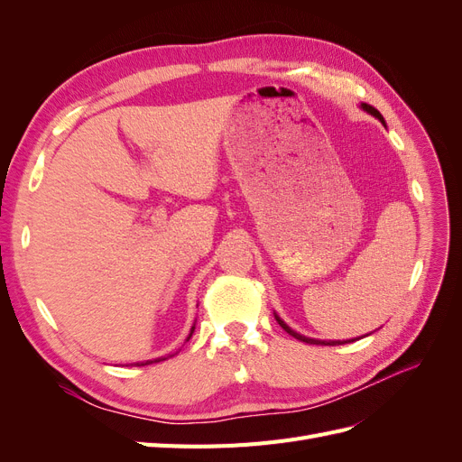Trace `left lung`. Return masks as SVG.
I'll list each match as a JSON object with an SVG mask.
<instances>
[{
  "label": "left lung",
  "mask_w": 462,
  "mask_h": 462,
  "mask_svg": "<svg viewBox=\"0 0 462 462\" xmlns=\"http://www.w3.org/2000/svg\"><path fill=\"white\" fill-rule=\"evenodd\" d=\"M360 107L362 109H365V111H368V114L370 116H374V117H377V119H380L383 125H385V121H383V117H382V114H380V111H377L375 107H372V106H368V104H360ZM275 319L279 321V326H282L289 335H292V337H295V339H299V341H304V343H310V345H345V343H351V341H356V339H348V341H319V339H310V337H304V335H300V333H297V331H292L287 324H285V321L282 319V318H279L277 314H275Z\"/></svg>",
  "instance_id": "8db88e82"
}]
</instances>
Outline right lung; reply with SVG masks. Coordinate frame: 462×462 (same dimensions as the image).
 I'll list each match as a JSON object with an SVG mask.
<instances>
[{"instance_id": "obj_1", "label": "right lung", "mask_w": 462, "mask_h": 462, "mask_svg": "<svg viewBox=\"0 0 462 462\" xmlns=\"http://www.w3.org/2000/svg\"><path fill=\"white\" fill-rule=\"evenodd\" d=\"M192 331H194V326H192V329H190V335L187 337V341L192 337ZM177 355V353H175ZM175 355H170V356H175ZM167 356V358H170ZM160 360H165V356H162V358H153V360H146V362H133L131 366H146V365H153V362H160Z\"/></svg>"}]
</instances>
